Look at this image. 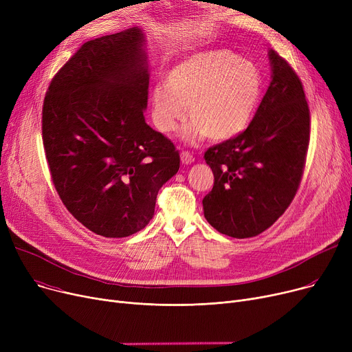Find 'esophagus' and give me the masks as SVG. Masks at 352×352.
I'll list each match as a JSON object with an SVG mask.
<instances>
[{"label": "esophagus", "mask_w": 352, "mask_h": 352, "mask_svg": "<svg viewBox=\"0 0 352 352\" xmlns=\"http://www.w3.org/2000/svg\"><path fill=\"white\" fill-rule=\"evenodd\" d=\"M181 162L184 165H190V164L194 162V157L190 153H187V151H182L181 153Z\"/></svg>", "instance_id": "34e87169"}]
</instances>
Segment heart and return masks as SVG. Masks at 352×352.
<instances>
[{"label": "heart", "instance_id": "obj_1", "mask_svg": "<svg viewBox=\"0 0 352 352\" xmlns=\"http://www.w3.org/2000/svg\"><path fill=\"white\" fill-rule=\"evenodd\" d=\"M263 89V74L254 63L230 50L198 51L175 63L165 82L151 88V117L162 134H171L188 109L192 120L182 129L184 140L228 141L245 131Z\"/></svg>", "mask_w": 352, "mask_h": 352}]
</instances>
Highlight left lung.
<instances>
[{"mask_svg": "<svg viewBox=\"0 0 352 352\" xmlns=\"http://www.w3.org/2000/svg\"><path fill=\"white\" fill-rule=\"evenodd\" d=\"M271 82L248 128L207 150L214 187L204 217L221 234L250 238L270 228L298 190L309 142V109L297 74L268 51Z\"/></svg>", "mask_w": 352, "mask_h": 352, "instance_id": "obj_1", "label": "left lung"}]
</instances>
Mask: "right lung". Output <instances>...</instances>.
I'll return each instance as SVG.
<instances>
[{"label": "right lung", "mask_w": 352, "mask_h": 352, "mask_svg": "<svg viewBox=\"0 0 352 352\" xmlns=\"http://www.w3.org/2000/svg\"><path fill=\"white\" fill-rule=\"evenodd\" d=\"M138 27L87 41L51 81L43 142L54 187L89 231L122 238L154 215L179 168L174 144L145 122L150 68Z\"/></svg>", "instance_id": "right-lung-1"}]
</instances>
